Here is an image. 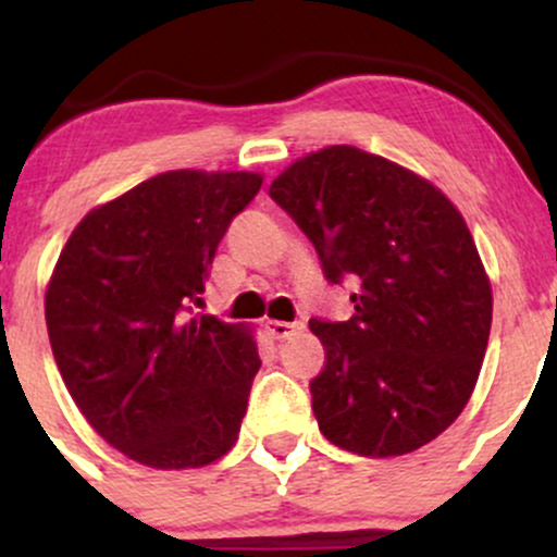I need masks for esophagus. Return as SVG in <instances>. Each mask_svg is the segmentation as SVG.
<instances>
[{"label":"esophagus","instance_id":"esophagus-1","mask_svg":"<svg viewBox=\"0 0 557 557\" xmlns=\"http://www.w3.org/2000/svg\"><path fill=\"white\" fill-rule=\"evenodd\" d=\"M264 327L274 341H290L293 335H298L304 330V322H277V319H267Z\"/></svg>","mask_w":557,"mask_h":557}]
</instances>
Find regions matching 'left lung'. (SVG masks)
Here are the masks:
<instances>
[{
  "mask_svg": "<svg viewBox=\"0 0 557 557\" xmlns=\"http://www.w3.org/2000/svg\"><path fill=\"white\" fill-rule=\"evenodd\" d=\"M314 243L324 277L350 280L354 317L311 319L327 350L311 408L332 445L403 456L445 432L474 393L492 290L461 212L385 157L327 146L270 185Z\"/></svg>",
  "mask_w": 557,
  "mask_h": 557,
  "instance_id": "obj_1",
  "label": "left lung"
}]
</instances>
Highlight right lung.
<instances>
[{
	"label": "right lung",
	"instance_id": "obj_1",
	"mask_svg": "<svg viewBox=\"0 0 557 557\" xmlns=\"http://www.w3.org/2000/svg\"><path fill=\"white\" fill-rule=\"evenodd\" d=\"M257 172L172 170L96 207L47 287V330L75 406L151 469H198L235 445L261 359L201 306L216 246Z\"/></svg>",
	"mask_w": 557,
	"mask_h": 557
}]
</instances>
